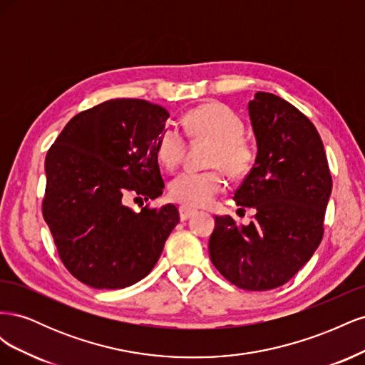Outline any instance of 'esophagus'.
<instances>
[{"label":"esophagus","mask_w":365,"mask_h":365,"mask_svg":"<svg viewBox=\"0 0 365 365\" xmlns=\"http://www.w3.org/2000/svg\"><path fill=\"white\" fill-rule=\"evenodd\" d=\"M195 213H196V210L192 208V207H187V205H181V207H180V219H181V220L190 219Z\"/></svg>","instance_id":"esophagus-1"}]
</instances>
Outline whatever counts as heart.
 I'll list each match as a JSON object with an SVG mask.
<instances>
[{"label": "heart", "instance_id": "heart-1", "mask_svg": "<svg viewBox=\"0 0 365 365\" xmlns=\"http://www.w3.org/2000/svg\"><path fill=\"white\" fill-rule=\"evenodd\" d=\"M185 134L196 141H210L207 164L210 170H184L169 184V193L184 205L201 207L225 189L224 173L231 178L245 176L256 160V150L242 135L244 123L227 105L208 102L190 109L182 118ZM157 153L164 168L173 169L185 153V138L175 126L165 128L157 141Z\"/></svg>", "mask_w": 365, "mask_h": 365}]
</instances>
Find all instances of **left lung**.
I'll return each instance as SVG.
<instances>
[{"mask_svg": "<svg viewBox=\"0 0 365 365\" xmlns=\"http://www.w3.org/2000/svg\"><path fill=\"white\" fill-rule=\"evenodd\" d=\"M248 111L257 157L235 201L256 215L248 225L216 216L208 252L237 288L269 291L289 282L322 242L332 176L322 137L294 105L259 91Z\"/></svg>", "mask_w": 365, "mask_h": 365, "instance_id": "8db88e82", "label": "left lung"}]
</instances>
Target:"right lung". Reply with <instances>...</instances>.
I'll return each mask as SVG.
<instances>
[{"mask_svg":"<svg viewBox=\"0 0 365 365\" xmlns=\"http://www.w3.org/2000/svg\"><path fill=\"white\" fill-rule=\"evenodd\" d=\"M168 118L148 101H108L74 115L47 152L42 215L65 268L91 288L145 279L180 222L173 204L128 207L163 193L157 141Z\"/></svg>","mask_w":365,"mask_h":365,"instance_id":"1","label":"right lung"}]
</instances>
